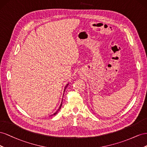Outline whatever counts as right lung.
I'll return each instance as SVG.
<instances>
[{"label": "right lung", "instance_id": "1", "mask_svg": "<svg viewBox=\"0 0 147 147\" xmlns=\"http://www.w3.org/2000/svg\"><path fill=\"white\" fill-rule=\"evenodd\" d=\"M68 84H67V86H68ZM67 86H66V87H65V89H66V87H67ZM61 105H62V103H61V105H60V107H59V108H58V110H57V111H56V112H55V113H54V114H53V115H56V114H57V112H58V110H60V108H61Z\"/></svg>", "mask_w": 147, "mask_h": 147}]
</instances>
